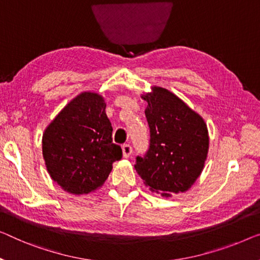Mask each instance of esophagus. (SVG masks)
I'll return each mask as SVG.
<instances>
[{"instance_id": "34e87169", "label": "esophagus", "mask_w": 260, "mask_h": 260, "mask_svg": "<svg viewBox=\"0 0 260 260\" xmlns=\"http://www.w3.org/2000/svg\"><path fill=\"white\" fill-rule=\"evenodd\" d=\"M133 152V148H132V146L128 145V143H126V145L122 146V154H123V157H128L129 155Z\"/></svg>"}]
</instances>
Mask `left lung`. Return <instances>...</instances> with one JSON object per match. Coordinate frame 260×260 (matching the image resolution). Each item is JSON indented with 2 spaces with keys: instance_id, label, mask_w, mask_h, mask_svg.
Returning a JSON list of instances; mask_svg holds the SVG:
<instances>
[{
  "instance_id": "8db88e82",
  "label": "left lung",
  "mask_w": 260,
  "mask_h": 260,
  "mask_svg": "<svg viewBox=\"0 0 260 260\" xmlns=\"http://www.w3.org/2000/svg\"><path fill=\"white\" fill-rule=\"evenodd\" d=\"M149 126L148 149L134 167L152 191L162 196L188 190L202 173L209 137L203 119L162 87L142 96Z\"/></svg>"
}]
</instances>
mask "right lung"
<instances>
[{
	"label": "right lung",
	"instance_id": "right-lung-1",
	"mask_svg": "<svg viewBox=\"0 0 260 260\" xmlns=\"http://www.w3.org/2000/svg\"><path fill=\"white\" fill-rule=\"evenodd\" d=\"M106 104L85 92L63 108L43 134V157L51 179L71 193H88L104 184L122 149L112 140Z\"/></svg>",
	"mask_w": 260,
	"mask_h": 260
}]
</instances>
